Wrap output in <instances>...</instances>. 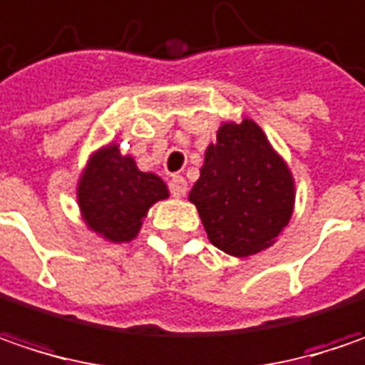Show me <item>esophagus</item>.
<instances>
[{"label": "esophagus", "mask_w": 365, "mask_h": 365, "mask_svg": "<svg viewBox=\"0 0 365 365\" xmlns=\"http://www.w3.org/2000/svg\"><path fill=\"white\" fill-rule=\"evenodd\" d=\"M170 191H173L174 197H185L187 195V180L185 176H173L170 178Z\"/></svg>", "instance_id": "esophagus-1"}]
</instances>
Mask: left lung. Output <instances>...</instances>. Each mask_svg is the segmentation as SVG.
Listing matches in <instances>:
<instances>
[{
  "mask_svg": "<svg viewBox=\"0 0 365 365\" xmlns=\"http://www.w3.org/2000/svg\"><path fill=\"white\" fill-rule=\"evenodd\" d=\"M189 201L211 245L245 259L269 248L289 224L294 174L255 120H226L205 150Z\"/></svg>",
  "mask_w": 365,
  "mask_h": 365,
  "instance_id": "8db88e82",
  "label": "left lung"
}]
</instances>
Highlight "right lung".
Segmentation results:
<instances>
[{"mask_svg": "<svg viewBox=\"0 0 365 365\" xmlns=\"http://www.w3.org/2000/svg\"><path fill=\"white\" fill-rule=\"evenodd\" d=\"M166 182L141 173L131 155L110 141L88 158L78 180V207L88 230L108 242H131L150 207L168 199Z\"/></svg>", "mask_w": 365, "mask_h": 365, "instance_id": "obj_1", "label": "right lung"}]
</instances>
